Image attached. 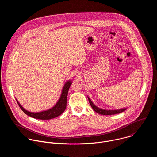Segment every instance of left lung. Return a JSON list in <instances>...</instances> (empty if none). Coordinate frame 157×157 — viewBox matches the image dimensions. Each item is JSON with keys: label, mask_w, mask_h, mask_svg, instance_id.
<instances>
[{"label": "left lung", "mask_w": 157, "mask_h": 157, "mask_svg": "<svg viewBox=\"0 0 157 157\" xmlns=\"http://www.w3.org/2000/svg\"><path fill=\"white\" fill-rule=\"evenodd\" d=\"M88 98V100L89 102V104H90L91 106L92 107V108L93 109V110L96 112L97 113L100 114L101 115H114L116 114H119L122 113L124 110H125L127 109V108H123V109H117V110H105V109H102L101 108L98 107L96 105H95L93 102L91 101V100L90 99L89 97Z\"/></svg>", "instance_id": "1"}]
</instances>
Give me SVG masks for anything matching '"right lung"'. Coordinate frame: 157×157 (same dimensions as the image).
<instances>
[{
	"label": "right lung",
	"mask_w": 157,
	"mask_h": 157,
	"mask_svg": "<svg viewBox=\"0 0 157 157\" xmlns=\"http://www.w3.org/2000/svg\"><path fill=\"white\" fill-rule=\"evenodd\" d=\"M72 82L71 81H67L62 89V93L61 96L56 104V105L51 108L50 109L44 110L40 113H32V112L27 111L23 107H22L18 101L16 99L19 107L20 109L23 110L24 113L28 115L30 117H32L35 119H41V120H49L53 118H55L59 116H60L63 112L64 111L66 107V101H67V96H68V93L70 86Z\"/></svg>",
	"instance_id": "add662e5"
}]
</instances>
